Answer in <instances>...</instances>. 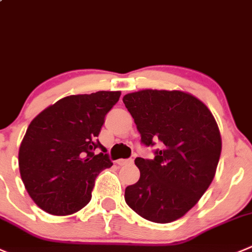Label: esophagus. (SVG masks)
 I'll return each mask as SVG.
<instances>
[{
  "label": "esophagus",
  "mask_w": 252,
  "mask_h": 252,
  "mask_svg": "<svg viewBox=\"0 0 252 252\" xmlns=\"http://www.w3.org/2000/svg\"><path fill=\"white\" fill-rule=\"evenodd\" d=\"M131 162H133V160H131V158H121V160L117 161V163H118L119 166L128 165V163H131Z\"/></svg>",
  "instance_id": "34e87169"
}]
</instances>
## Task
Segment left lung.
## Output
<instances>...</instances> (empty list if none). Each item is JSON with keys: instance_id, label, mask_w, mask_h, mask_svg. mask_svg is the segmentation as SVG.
Returning <instances> with one entry per match:
<instances>
[{"instance_id": "obj_1", "label": "left lung", "mask_w": 252, "mask_h": 252, "mask_svg": "<svg viewBox=\"0 0 252 252\" xmlns=\"http://www.w3.org/2000/svg\"><path fill=\"white\" fill-rule=\"evenodd\" d=\"M141 141H161L154 160L136 158L140 178L126 204L154 223H171L193 208L216 176L221 136L208 107L180 90H140L123 97Z\"/></svg>"}]
</instances>
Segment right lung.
Segmentation results:
<instances>
[{"label":"right lung","mask_w":252,"mask_h":252,"mask_svg":"<svg viewBox=\"0 0 252 252\" xmlns=\"http://www.w3.org/2000/svg\"><path fill=\"white\" fill-rule=\"evenodd\" d=\"M119 97L121 91L71 94L31 122L18 165L24 187L39 208L67 216L91 201L96 177L113 165L97 136ZM97 147L104 153L94 156Z\"/></svg>","instance_id":"add662e5"}]
</instances>
